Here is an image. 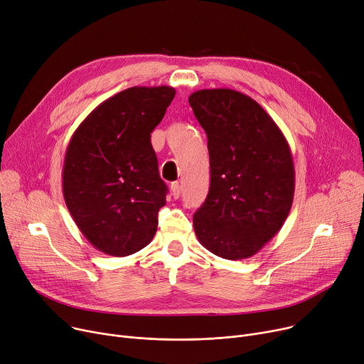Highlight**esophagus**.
Here are the masks:
<instances>
[{
  "label": "esophagus",
  "mask_w": 364,
  "mask_h": 364,
  "mask_svg": "<svg viewBox=\"0 0 364 364\" xmlns=\"http://www.w3.org/2000/svg\"><path fill=\"white\" fill-rule=\"evenodd\" d=\"M171 195H173L174 199H178L180 195H181V187H180V184L177 181L171 184Z\"/></svg>",
  "instance_id": "1"
}]
</instances>
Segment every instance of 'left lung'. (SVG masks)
Wrapping results in <instances>:
<instances>
[{"mask_svg":"<svg viewBox=\"0 0 364 364\" xmlns=\"http://www.w3.org/2000/svg\"><path fill=\"white\" fill-rule=\"evenodd\" d=\"M188 104L208 136L210 187L193 216L200 245L241 260L281 230L294 199L289 144L271 115L232 89H202Z\"/></svg>","mask_w":364,"mask_h":364,"instance_id":"8db88e82","label":"left lung"}]
</instances>
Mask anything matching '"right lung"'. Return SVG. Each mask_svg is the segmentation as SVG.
<instances>
[{
	"mask_svg": "<svg viewBox=\"0 0 364 364\" xmlns=\"http://www.w3.org/2000/svg\"><path fill=\"white\" fill-rule=\"evenodd\" d=\"M174 96L171 86L129 87L96 107L70 139L64 200L80 232L105 255H133L156 232L168 188L151 133Z\"/></svg>",
	"mask_w": 364,
	"mask_h": 364,
	"instance_id": "obj_1",
	"label": "right lung"
}]
</instances>
